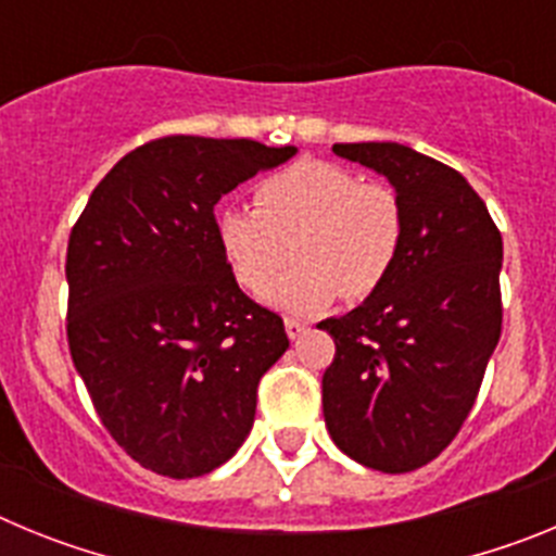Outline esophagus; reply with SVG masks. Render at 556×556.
I'll use <instances>...</instances> for the list:
<instances>
[{"label": "esophagus", "mask_w": 556, "mask_h": 556, "mask_svg": "<svg viewBox=\"0 0 556 556\" xmlns=\"http://www.w3.org/2000/svg\"><path fill=\"white\" fill-rule=\"evenodd\" d=\"M283 328H287V337L289 339H298L303 331H306L308 326L303 320H294V317H287V320H283Z\"/></svg>", "instance_id": "34e87169"}]
</instances>
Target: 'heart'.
<instances>
[{
    "instance_id": "obj_1",
    "label": "heart",
    "mask_w": 556,
    "mask_h": 556,
    "mask_svg": "<svg viewBox=\"0 0 556 556\" xmlns=\"http://www.w3.org/2000/svg\"><path fill=\"white\" fill-rule=\"evenodd\" d=\"M253 208L225 205L214 236L248 292H264L292 244L294 267L267 292L283 312H320L339 294L365 301L384 287L404 248V205L395 189L365 184L331 161L303 159L264 178Z\"/></svg>"
}]
</instances>
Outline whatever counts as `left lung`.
<instances>
[{
	"mask_svg": "<svg viewBox=\"0 0 556 556\" xmlns=\"http://www.w3.org/2000/svg\"><path fill=\"white\" fill-rule=\"evenodd\" d=\"M384 175L404 205V248L387 283L323 320L328 434L365 468L409 473L443 454L479 395L501 337V233L459 172L395 141L333 144Z\"/></svg>",
	"mask_w": 556,
	"mask_h": 556,
	"instance_id": "8db88e82",
	"label": "left lung"
}]
</instances>
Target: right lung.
Returning a JSON list of instances; mask_svg holds the SVG:
<instances>
[{
    "label": "right lung",
    "mask_w": 556,
    "mask_h": 556,
    "mask_svg": "<svg viewBox=\"0 0 556 556\" xmlns=\"http://www.w3.org/2000/svg\"><path fill=\"white\" fill-rule=\"evenodd\" d=\"M294 152L250 139L147 141L100 180L72 228V362L102 426L152 473H211L253 429L258 381L289 339L236 283L214 205Z\"/></svg>",
    "instance_id": "add662e5"
}]
</instances>
